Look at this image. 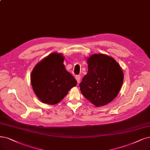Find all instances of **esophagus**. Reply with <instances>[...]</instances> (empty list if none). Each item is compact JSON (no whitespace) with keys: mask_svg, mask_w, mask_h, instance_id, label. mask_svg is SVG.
I'll use <instances>...</instances> for the list:
<instances>
[{"mask_svg":"<svg viewBox=\"0 0 150 150\" xmlns=\"http://www.w3.org/2000/svg\"><path fill=\"white\" fill-rule=\"evenodd\" d=\"M75 79H76L77 82H78V83H79L80 81V75H76L75 76Z\"/></svg>","mask_w":150,"mask_h":150,"instance_id":"esophagus-1","label":"esophagus"}]
</instances>
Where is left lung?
<instances>
[{
  "instance_id": "obj_1",
  "label": "left lung",
  "mask_w": 150,
  "mask_h": 150,
  "mask_svg": "<svg viewBox=\"0 0 150 150\" xmlns=\"http://www.w3.org/2000/svg\"><path fill=\"white\" fill-rule=\"evenodd\" d=\"M88 73L80 83V90L96 107L111 102L117 96L124 80L120 65L112 57L94 54L88 58Z\"/></svg>"
}]
</instances>
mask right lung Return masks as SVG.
Returning a JSON list of instances; mask_svg holds the SVG:
<instances>
[{
    "label": "right lung",
    "instance_id": "obj_1",
    "mask_svg": "<svg viewBox=\"0 0 150 150\" xmlns=\"http://www.w3.org/2000/svg\"><path fill=\"white\" fill-rule=\"evenodd\" d=\"M63 62L62 55L52 53L39 62L31 72L33 89L42 103H59L76 85V80L66 70Z\"/></svg>",
    "mask_w": 150,
    "mask_h": 150
}]
</instances>
